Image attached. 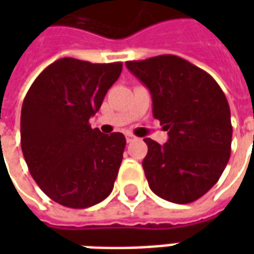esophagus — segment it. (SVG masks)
Here are the masks:
<instances>
[{
    "label": "esophagus",
    "mask_w": 254,
    "mask_h": 254,
    "mask_svg": "<svg viewBox=\"0 0 254 254\" xmlns=\"http://www.w3.org/2000/svg\"><path fill=\"white\" fill-rule=\"evenodd\" d=\"M137 140V137L134 136V134H130V133H127V143H133V141H136Z\"/></svg>",
    "instance_id": "esophagus-1"
}]
</instances>
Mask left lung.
Here are the masks:
<instances>
[{
    "instance_id": "left-lung-1",
    "label": "left lung",
    "mask_w": 254,
    "mask_h": 254,
    "mask_svg": "<svg viewBox=\"0 0 254 254\" xmlns=\"http://www.w3.org/2000/svg\"><path fill=\"white\" fill-rule=\"evenodd\" d=\"M127 67L149 89L154 117L169 130L163 145L144 138L143 169L151 190L176 204L196 201L230 159L233 127L226 95L212 76L177 56L127 61Z\"/></svg>"
}]
</instances>
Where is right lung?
I'll list each match as a JSON object with an SVG mask.
<instances>
[{"mask_svg": "<svg viewBox=\"0 0 254 254\" xmlns=\"http://www.w3.org/2000/svg\"><path fill=\"white\" fill-rule=\"evenodd\" d=\"M121 70L122 63L61 58L35 78L25 95L21 151L43 193L64 207H92L114 188L125 136L105 134L88 121Z\"/></svg>", "mask_w": 254, "mask_h": 254, "instance_id": "1", "label": "right lung"}]
</instances>
